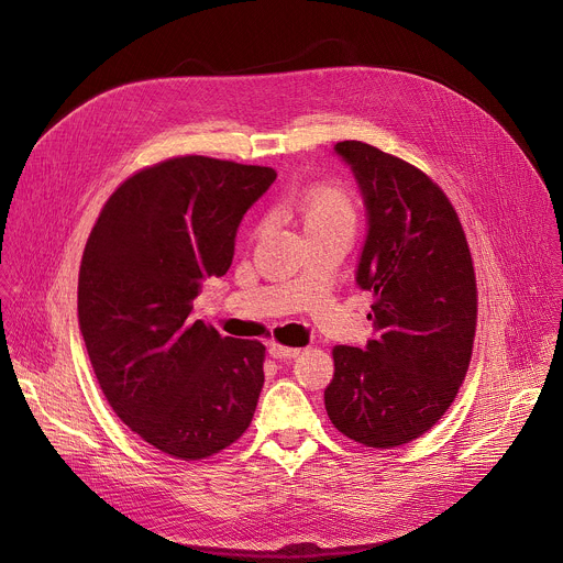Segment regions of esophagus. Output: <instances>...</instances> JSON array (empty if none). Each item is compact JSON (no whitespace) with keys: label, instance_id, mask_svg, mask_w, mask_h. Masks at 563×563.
Instances as JSON below:
<instances>
[{"label":"esophagus","instance_id":"obj_1","mask_svg":"<svg viewBox=\"0 0 563 563\" xmlns=\"http://www.w3.org/2000/svg\"><path fill=\"white\" fill-rule=\"evenodd\" d=\"M269 354H272L274 358L289 361V358L300 356V350H298V347H285V345H280V343H272V345H269Z\"/></svg>","mask_w":563,"mask_h":563}]
</instances>
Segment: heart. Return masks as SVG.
<instances>
[{
    "instance_id": "obj_1",
    "label": "heart",
    "mask_w": 563,
    "mask_h": 563,
    "mask_svg": "<svg viewBox=\"0 0 563 563\" xmlns=\"http://www.w3.org/2000/svg\"><path fill=\"white\" fill-rule=\"evenodd\" d=\"M291 209L311 235L332 231H354L356 227V202L352 194L339 183H313L298 189L291 196ZM263 224L254 231L258 233Z\"/></svg>"
}]
</instances>
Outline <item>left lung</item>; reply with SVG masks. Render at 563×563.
I'll use <instances>...</instances> for the list:
<instances>
[{
	"label": "left lung",
	"instance_id": "1",
	"mask_svg": "<svg viewBox=\"0 0 563 563\" xmlns=\"http://www.w3.org/2000/svg\"><path fill=\"white\" fill-rule=\"evenodd\" d=\"M367 209L356 283L374 294L367 347L336 345L325 389L347 439L389 450L426 434L465 378L476 332V276L456 209L421 169L358 140L336 144Z\"/></svg>",
	"mask_w": 563,
	"mask_h": 563
}]
</instances>
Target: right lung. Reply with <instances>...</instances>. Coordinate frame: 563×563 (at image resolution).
<instances>
[{"mask_svg": "<svg viewBox=\"0 0 563 563\" xmlns=\"http://www.w3.org/2000/svg\"><path fill=\"white\" fill-rule=\"evenodd\" d=\"M274 180L272 167L169 157L126 178L87 240L77 316L96 378L122 423L174 459L213 456L254 419L265 345L222 339L191 309Z\"/></svg>", "mask_w": 563, "mask_h": 563, "instance_id": "obj_1", "label": "right lung"}]
</instances>
